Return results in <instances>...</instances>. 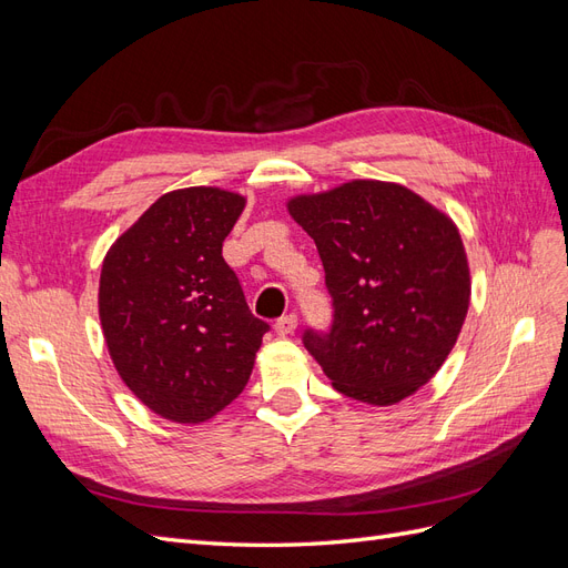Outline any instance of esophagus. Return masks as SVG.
Here are the masks:
<instances>
[{
	"label": "esophagus",
	"mask_w": 568,
	"mask_h": 568,
	"mask_svg": "<svg viewBox=\"0 0 568 568\" xmlns=\"http://www.w3.org/2000/svg\"><path fill=\"white\" fill-rule=\"evenodd\" d=\"M296 326H298V315L288 313V315H284V317L274 322V332H277L280 336H288V334L296 332Z\"/></svg>",
	"instance_id": "esophagus-1"
}]
</instances>
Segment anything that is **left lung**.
Returning <instances> with one entry per match:
<instances>
[{"label":"left lung","instance_id":"1","mask_svg":"<svg viewBox=\"0 0 568 568\" xmlns=\"http://www.w3.org/2000/svg\"><path fill=\"white\" fill-rule=\"evenodd\" d=\"M315 239L334 301L329 334L303 343L334 388L367 405H395L455 348L471 298L455 222L412 189L353 180L286 201Z\"/></svg>","mask_w":568,"mask_h":568}]
</instances>
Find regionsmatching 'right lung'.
I'll return each mask as SVG.
<instances>
[{
    "mask_svg": "<svg viewBox=\"0 0 568 568\" xmlns=\"http://www.w3.org/2000/svg\"><path fill=\"white\" fill-rule=\"evenodd\" d=\"M244 205L220 186L175 189L115 239L101 265L99 320L113 365L163 419L201 424L225 409L270 329L222 257Z\"/></svg>",
    "mask_w": 568,
    "mask_h": 568,
    "instance_id": "right-lung-1",
    "label": "right lung"
}]
</instances>
